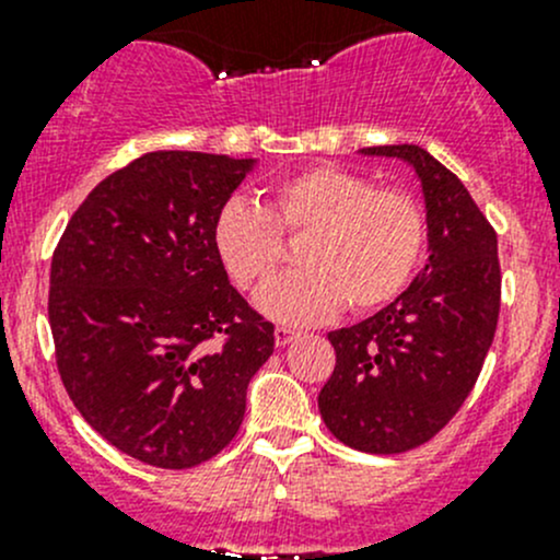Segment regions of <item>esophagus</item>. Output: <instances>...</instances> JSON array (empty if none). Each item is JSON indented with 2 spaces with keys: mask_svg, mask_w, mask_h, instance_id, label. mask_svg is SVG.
Wrapping results in <instances>:
<instances>
[{
  "mask_svg": "<svg viewBox=\"0 0 560 560\" xmlns=\"http://www.w3.org/2000/svg\"><path fill=\"white\" fill-rule=\"evenodd\" d=\"M273 338H276V347H287V343L298 341V338H301V332L292 330V327H276Z\"/></svg>",
  "mask_w": 560,
  "mask_h": 560,
  "instance_id": "obj_1",
  "label": "esophagus"
}]
</instances>
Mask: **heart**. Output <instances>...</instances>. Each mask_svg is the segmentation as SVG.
<instances>
[{
  "label": "heart",
  "mask_w": 560,
  "mask_h": 560,
  "mask_svg": "<svg viewBox=\"0 0 560 560\" xmlns=\"http://www.w3.org/2000/svg\"><path fill=\"white\" fill-rule=\"evenodd\" d=\"M285 238H303L298 273L273 281L259 308L290 325H314L343 306L369 314L409 287L428 241L420 200L382 189L338 165H314L273 189L270 208L233 200L219 211L213 246L241 290H259L284 265Z\"/></svg>",
  "instance_id": "1"
}]
</instances>
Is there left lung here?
Listing matches in <instances>:
<instances>
[{
    "label": "left lung",
    "instance_id": "obj_1",
    "mask_svg": "<svg viewBox=\"0 0 560 560\" xmlns=\"http://www.w3.org/2000/svg\"><path fill=\"white\" fill-rule=\"evenodd\" d=\"M363 154L398 156L420 175L431 257L389 306L327 332L336 369L319 411L347 447L395 455L431 442L477 385L499 325V241L460 178L425 149Z\"/></svg>",
    "mask_w": 560,
    "mask_h": 560
}]
</instances>
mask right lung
Returning <instances> with one entry per match:
<instances>
[{"label":"right lung","mask_w":560,"mask_h":560,"mask_svg":"<svg viewBox=\"0 0 560 560\" xmlns=\"http://www.w3.org/2000/svg\"><path fill=\"white\" fill-rule=\"evenodd\" d=\"M254 160L151 151L100 180L50 259L61 385L124 455L191 468L238 433L273 325L228 279L213 224Z\"/></svg>","instance_id":"add662e5"}]
</instances>
